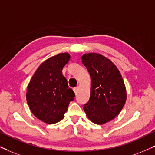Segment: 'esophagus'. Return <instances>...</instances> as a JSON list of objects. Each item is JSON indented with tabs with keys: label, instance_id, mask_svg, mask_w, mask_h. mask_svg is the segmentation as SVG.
Segmentation results:
<instances>
[{
	"label": "esophagus",
	"instance_id": "34e87169",
	"mask_svg": "<svg viewBox=\"0 0 155 155\" xmlns=\"http://www.w3.org/2000/svg\"><path fill=\"white\" fill-rule=\"evenodd\" d=\"M73 90H74V92L75 93V94H77V92H78V87H74V88Z\"/></svg>",
	"mask_w": 155,
	"mask_h": 155
}]
</instances>
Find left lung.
<instances>
[{"label":"left lung","instance_id":"1","mask_svg":"<svg viewBox=\"0 0 155 155\" xmlns=\"http://www.w3.org/2000/svg\"><path fill=\"white\" fill-rule=\"evenodd\" d=\"M91 79V95L83 105L87 117L96 124H104L118 115L127 100V91L119 70L110 60L97 53L81 57Z\"/></svg>","mask_w":155,"mask_h":155}]
</instances>
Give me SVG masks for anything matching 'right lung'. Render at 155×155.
<instances>
[{"mask_svg":"<svg viewBox=\"0 0 155 155\" xmlns=\"http://www.w3.org/2000/svg\"><path fill=\"white\" fill-rule=\"evenodd\" d=\"M70 55L60 53L45 60L37 68L28 83L26 101L32 114L49 124L64 117L70 101L75 96L62 74Z\"/></svg>","mask_w":155,"mask_h":155,"instance_id":"add662e5","label":"right lung"}]
</instances>
